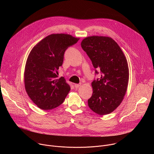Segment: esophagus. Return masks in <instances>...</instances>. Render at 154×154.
<instances>
[{
  "label": "esophagus",
  "instance_id": "1",
  "mask_svg": "<svg viewBox=\"0 0 154 154\" xmlns=\"http://www.w3.org/2000/svg\"><path fill=\"white\" fill-rule=\"evenodd\" d=\"M81 85V84H75L74 85V86L75 88H78Z\"/></svg>",
  "mask_w": 154,
  "mask_h": 154
}]
</instances>
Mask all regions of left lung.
<instances>
[{"label":"left lung","instance_id":"8db88e82","mask_svg":"<svg viewBox=\"0 0 154 154\" xmlns=\"http://www.w3.org/2000/svg\"><path fill=\"white\" fill-rule=\"evenodd\" d=\"M81 46L94 68L102 74L91 83L93 93L88 100V106L98 115L111 113L121 104L127 90L129 69L126 57L110 37L88 36L82 40Z\"/></svg>","mask_w":154,"mask_h":154}]
</instances>
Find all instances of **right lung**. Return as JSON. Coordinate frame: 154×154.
<instances>
[{"label": "right lung", "mask_w": 154, "mask_h": 154, "mask_svg": "<svg viewBox=\"0 0 154 154\" xmlns=\"http://www.w3.org/2000/svg\"><path fill=\"white\" fill-rule=\"evenodd\" d=\"M80 38L66 33L51 34L32 48L26 63L24 77L26 91L38 107L54 109L60 105L71 87L64 78H58L57 70L68 47Z\"/></svg>", "instance_id": "obj_1"}]
</instances>
